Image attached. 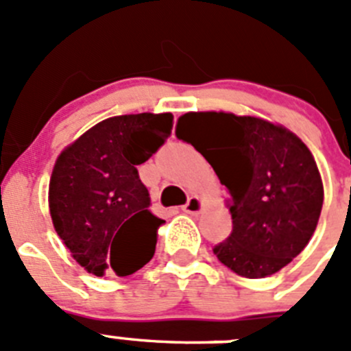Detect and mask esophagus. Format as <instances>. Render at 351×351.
I'll return each mask as SVG.
<instances>
[{
	"instance_id": "esophagus-1",
	"label": "esophagus",
	"mask_w": 351,
	"mask_h": 351,
	"mask_svg": "<svg viewBox=\"0 0 351 351\" xmlns=\"http://www.w3.org/2000/svg\"><path fill=\"white\" fill-rule=\"evenodd\" d=\"M204 204H202V198L197 197V195H191L190 200L186 202V206L182 207V210H184L186 214H198L200 210H202Z\"/></svg>"
}]
</instances>
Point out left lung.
<instances>
[{"label": "left lung", "mask_w": 351, "mask_h": 351, "mask_svg": "<svg viewBox=\"0 0 351 351\" xmlns=\"http://www.w3.org/2000/svg\"><path fill=\"white\" fill-rule=\"evenodd\" d=\"M228 191L232 234L214 255L235 274H276L308 246L324 182L308 145L283 125L232 112H186L176 128Z\"/></svg>", "instance_id": "1"}]
</instances>
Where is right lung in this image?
Segmentation results:
<instances>
[{
  "label": "right lung",
  "instance_id": "add662e5",
  "mask_svg": "<svg viewBox=\"0 0 351 351\" xmlns=\"http://www.w3.org/2000/svg\"><path fill=\"white\" fill-rule=\"evenodd\" d=\"M173 116L126 114L100 121L61 151L49 182L52 225L95 276H130L153 258L163 219L149 213L137 165L170 137Z\"/></svg>",
  "mask_w": 351,
  "mask_h": 351
}]
</instances>
